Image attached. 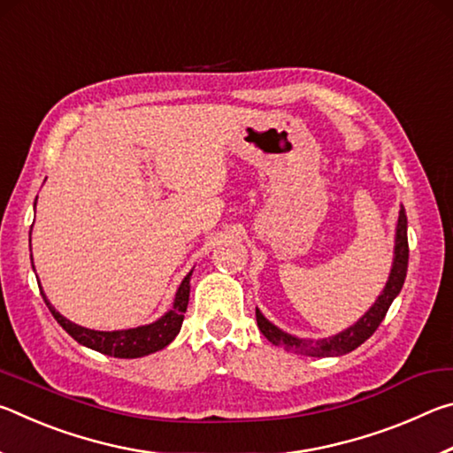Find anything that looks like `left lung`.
<instances>
[{"mask_svg":"<svg viewBox=\"0 0 453 453\" xmlns=\"http://www.w3.org/2000/svg\"><path fill=\"white\" fill-rule=\"evenodd\" d=\"M408 218H405L403 208L400 210V218H397V232H395V257L392 265V273H389V280L383 288L381 296L375 300V303L370 308V311L357 321L356 326L348 327L346 332L337 334L334 337H327V340L311 342V340H297V337L283 334L281 329L270 324L259 310H256V319L257 327L267 340H270L273 346H280L288 351H296V354L302 356H313V357H324V356H343L354 351L356 348L362 346V343L372 337L375 329L380 327L381 319L386 318L389 305L395 300V296L402 291V286L405 281V273H408Z\"/></svg>","mask_w":453,"mask_h":453,"instance_id":"left-lung-1","label":"left lung"}]
</instances>
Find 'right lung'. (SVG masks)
<instances>
[{
    "label": "right lung",
    "mask_w": 453,
    "mask_h": 453,
    "mask_svg": "<svg viewBox=\"0 0 453 453\" xmlns=\"http://www.w3.org/2000/svg\"><path fill=\"white\" fill-rule=\"evenodd\" d=\"M189 275L191 273L183 278L178 294H175L173 308L167 311L162 319L135 329H121V332H96V329L75 326L70 319L59 316V313L51 308V303L48 302L43 291L42 296L43 302L48 303L51 316L58 319V324L64 327L75 342H80L81 346H88L99 351V354L113 357H142L165 348L167 343L180 334L183 324V313H186L189 302Z\"/></svg>",
    "instance_id": "add662e5"
}]
</instances>
